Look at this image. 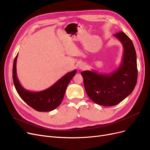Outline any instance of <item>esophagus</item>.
<instances>
[{"mask_svg":"<svg viewBox=\"0 0 150 150\" xmlns=\"http://www.w3.org/2000/svg\"><path fill=\"white\" fill-rule=\"evenodd\" d=\"M86 67H87V65H86V64H85V63H84V62L80 63L79 66H78V68H79L80 70H84Z\"/></svg>","mask_w":150,"mask_h":150,"instance_id":"obj_1","label":"esophagus"}]
</instances>
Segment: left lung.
Listing matches in <instances>:
<instances>
[{"label":"left lung","mask_w":150,"mask_h":150,"mask_svg":"<svg viewBox=\"0 0 150 150\" xmlns=\"http://www.w3.org/2000/svg\"><path fill=\"white\" fill-rule=\"evenodd\" d=\"M123 47L120 66L108 74H98L95 70H85L83 78L85 91L96 103L111 106L120 103L133 91L137 83L136 52L130 38L124 32L114 35Z\"/></svg>","instance_id":"1"}]
</instances>
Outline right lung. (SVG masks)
<instances>
[{
    "label": "right lung",
    "instance_id": "right-lung-1",
    "mask_svg": "<svg viewBox=\"0 0 150 150\" xmlns=\"http://www.w3.org/2000/svg\"><path fill=\"white\" fill-rule=\"evenodd\" d=\"M16 55L13 62V80L20 97L25 103L39 112H49L56 109L62 102L67 85L75 75L76 70L68 72L50 88L39 92H31L23 88L17 77Z\"/></svg>",
    "mask_w": 150,
    "mask_h": 150
}]
</instances>
